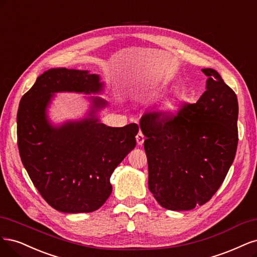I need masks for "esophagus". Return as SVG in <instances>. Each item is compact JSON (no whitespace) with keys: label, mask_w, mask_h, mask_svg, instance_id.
<instances>
[{"label":"esophagus","mask_w":257,"mask_h":257,"mask_svg":"<svg viewBox=\"0 0 257 257\" xmlns=\"http://www.w3.org/2000/svg\"><path fill=\"white\" fill-rule=\"evenodd\" d=\"M136 139H137V142H138L139 145H143L145 137H144V135L142 134V131H139V132H138V135H137Z\"/></svg>","instance_id":"1"}]
</instances>
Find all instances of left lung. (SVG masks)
Here are the masks:
<instances>
[{
	"mask_svg": "<svg viewBox=\"0 0 257 257\" xmlns=\"http://www.w3.org/2000/svg\"><path fill=\"white\" fill-rule=\"evenodd\" d=\"M206 90L175 115L144 114L148 189L163 208L183 211L204 205L218 191L235 159L238 100L211 68Z\"/></svg>",
	"mask_w": 257,
	"mask_h": 257,
	"instance_id": "left-lung-1",
	"label": "left lung"
}]
</instances>
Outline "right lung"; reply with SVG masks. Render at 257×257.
<instances>
[{"label": "right lung", "instance_id": "1", "mask_svg": "<svg viewBox=\"0 0 257 257\" xmlns=\"http://www.w3.org/2000/svg\"><path fill=\"white\" fill-rule=\"evenodd\" d=\"M103 83L87 70L52 68L20 100L17 137L21 161L44 200L66 213L92 212L112 193L113 171L134 150L137 123L107 127L96 112L107 103L92 98L88 117L54 127L46 110L54 93H99Z\"/></svg>", "mask_w": 257, "mask_h": 257}]
</instances>
